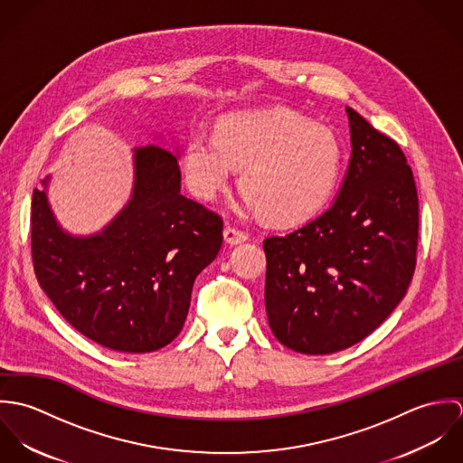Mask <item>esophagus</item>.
Here are the masks:
<instances>
[{
  "label": "esophagus",
  "mask_w": 463,
  "mask_h": 463,
  "mask_svg": "<svg viewBox=\"0 0 463 463\" xmlns=\"http://www.w3.org/2000/svg\"><path fill=\"white\" fill-rule=\"evenodd\" d=\"M224 241H226V244L235 246V244L246 242V241H248V233H244V232L237 230V228L226 226V228H224Z\"/></svg>",
  "instance_id": "1"
}]
</instances>
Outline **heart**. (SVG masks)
Listing matches in <instances>:
<instances>
[{
    "instance_id": "obj_1",
    "label": "heart",
    "mask_w": 463,
    "mask_h": 463,
    "mask_svg": "<svg viewBox=\"0 0 463 463\" xmlns=\"http://www.w3.org/2000/svg\"><path fill=\"white\" fill-rule=\"evenodd\" d=\"M235 169L253 212L272 222H299L328 199L342 169V146L328 127L290 110L232 116L217 137L193 133L184 149V173L199 198L224 191Z\"/></svg>"
}]
</instances>
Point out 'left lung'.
<instances>
[{
	"instance_id": "obj_1",
	"label": "left lung",
	"mask_w": 463,
	"mask_h": 463,
	"mask_svg": "<svg viewBox=\"0 0 463 463\" xmlns=\"http://www.w3.org/2000/svg\"><path fill=\"white\" fill-rule=\"evenodd\" d=\"M351 160L330 208L264 241L265 310L292 351L330 354L376 330L415 270L419 199L396 140L345 107Z\"/></svg>"
}]
</instances>
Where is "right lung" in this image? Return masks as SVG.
Instances as JSON below:
<instances>
[{"instance_id": "right-lung-1", "label": "right lung", "mask_w": 463, "mask_h": 463, "mask_svg": "<svg viewBox=\"0 0 463 463\" xmlns=\"http://www.w3.org/2000/svg\"><path fill=\"white\" fill-rule=\"evenodd\" d=\"M127 206L96 235L62 230L48 182L32 199V259L41 288L67 323L121 353H151L184 328L193 285L222 244V219L180 193L178 156L133 151Z\"/></svg>"}]
</instances>
